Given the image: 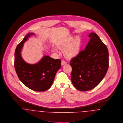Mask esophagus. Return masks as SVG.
<instances>
[{"instance_id": "34e87169", "label": "esophagus", "mask_w": 123, "mask_h": 123, "mask_svg": "<svg viewBox=\"0 0 123 123\" xmlns=\"http://www.w3.org/2000/svg\"><path fill=\"white\" fill-rule=\"evenodd\" d=\"M61 64H62V65H63L67 64V62H66V61H65L64 60H62V62H61Z\"/></svg>"}]
</instances>
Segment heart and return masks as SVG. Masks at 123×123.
<instances>
[{"label":"heart","mask_w":123,"mask_h":123,"mask_svg":"<svg viewBox=\"0 0 123 123\" xmlns=\"http://www.w3.org/2000/svg\"><path fill=\"white\" fill-rule=\"evenodd\" d=\"M82 46V40L77 36H70L61 41L58 44L60 49H63V53L65 56L68 58H72L77 56L80 52Z\"/></svg>","instance_id":"b5f03b06"}]
</instances>
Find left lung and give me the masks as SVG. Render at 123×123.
<instances>
[{"mask_svg": "<svg viewBox=\"0 0 123 123\" xmlns=\"http://www.w3.org/2000/svg\"><path fill=\"white\" fill-rule=\"evenodd\" d=\"M91 39L84 50L71 59V79L79 90H90L97 86L105 76L109 67L108 50L95 33L89 35Z\"/></svg>", "mask_w": 123, "mask_h": 123, "instance_id": "obj_1", "label": "left lung"}]
</instances>
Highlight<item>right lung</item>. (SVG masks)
Returning a JSON list of instances; mask_svg holds the SVG:
<instances>
[{
    "instance_id": "obj_1",
    "label": "right lung",
    "mask_w": 123,
    "mask_h": 123,
    "mask_svg": "<svg viewBox=\"0 0 123 123\" xmlns=\"http://www.w3.org/2000/svg\"><path fill=\"white\" fill-rule=\"evenodd\" d=\"M34 35L27 34L17 46L15 52L14 67L20 81L29 88L37 92L48 90L52 86L55 74L61 66L60 59H54L44 56L39 62L30 64L25 62L21 55L24 43Z\"/></svg>"
}]
</instances>
